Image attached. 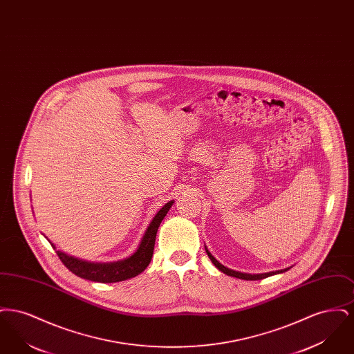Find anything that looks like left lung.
Wrapping results in <instances>:
<instances>
[{
    "instance_id": "1",
    "label": "left lung",
    "mask_w": 354,
    "mask_h": 354,
    "mask_svg": "<svg viewBox=\"0 0 354 354\" xmlns=\"http://www.w3.org/2000/svg\"><path fill=\"white\" fill-rule=\"evenodd\" d=\"M205 252L208 254V257L211 259V261L214 263V266L218 268V270H221L223 273H225L227 276H232V277H236V279H241V280H261V279H266V277H270V276H273V274H279V273H283V272H286L288 270H290L292 267H288V268H284V270H272V272H266V273H256V274H251V273H244V272H237V270H230V268H227V267H224L223 264H220L219 261L211 254V252L207 250V247H205Z\"/></svg>"
}]
</instances>
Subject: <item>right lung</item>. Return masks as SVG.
<instances>
[{"mask_svg": "<svg viewBox=\"0 0 354 354\" xmlns=\"http://www.w3.org/2000/svg\"><path fill=\"white\" fill-rule=\"evenodd\" d=\"M174 201L166 203L153 216L151 223L149 224L145 235L142 237L136 251L131 256L111 263H94V261H86L82 259L70 256L62 251H57L58 257L65 264L68 270H71L74 274H77L81 279L97 281V283H118L124 281L127 279H131L142 273L147 268V266L151 261L153 245H155V237L158 228L167 215L169 208L172 207ZM51 247L55 250V245L51 243Z\"/></svg>", "mask_w": 354, "mask_h": 354, "instance_id": "obj_1", "label": "right lung"}]
</instances>
